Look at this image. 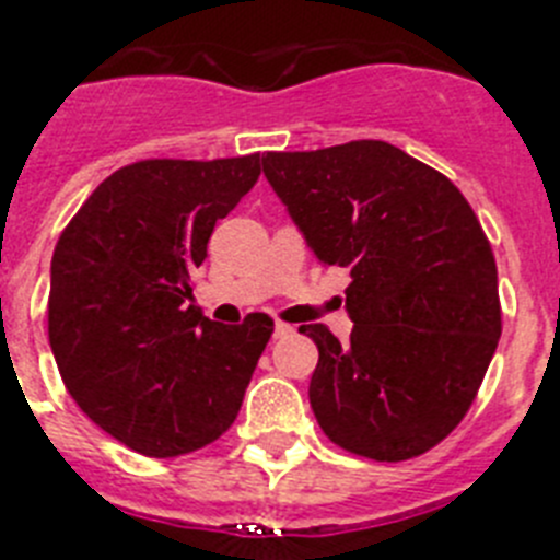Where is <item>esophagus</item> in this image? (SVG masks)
<instances>
[{
	"instance_id": "obj_1",
	"label": "esophagus",
	"mask_w": 560,
	"mask_h": 560,
	"mask_svg": "<svg viewBox=\"0 0 560 560\" xmlns=\"http://www.w3.org/2000/svg\"><path fill=\"white\" fill-rule=\"evenodd\" d=\"M273 335L276 338H287V335H293V327H290V324H276V329H273Z\"/></svg>"
}]
</instances>
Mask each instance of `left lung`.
<instances>
[{
	"mask_svg": "<svg viewBox=\"0 0 560 560\" xmlns=\"http://www.w3.org/2000/svg\"><path fill=\"white\" fill-rule=\"evenodd\" d=\"M265 177L320 265L347 267L349 343L318 347L310 406L349 454L402 462L468 415L502 335L495 259L445 174L383 140L267 152Z\"/></svg>",
	"mask_w": 560,
	"mask_h": 560,
	"instance_id": "1",
	"label": "left lung"
}]
</instances>
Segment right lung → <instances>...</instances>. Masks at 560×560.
I'll return each instance as SVG.
<instances>
[{
  "mask_svg": "<svg viewBox=\"0 0 560 560\" xmlns=\"http://www.w3.org/2000/svg\"><path fill=\"white\" fill-rule=\"evenodd\" d=\"M259 174V154L140 160L109 174L58 236L47 301L58 372L81 411L138 454L206 448L240 415L273 318L225 327L188 299L213 225Z\"/></svg>",
  "mask_w": 560,
  "mask_h": 560,
  "instance_id": "right-lung-1",
  "label": "right lung"
}]
</instances>
